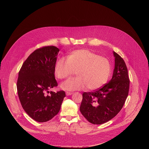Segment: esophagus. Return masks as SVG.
<instances>
[{
	"label": "esophagus",
	"instance_id": "obj_1",
	"mask_svg": "<svg viewBox=\"0 0 149 149\" xmlns=\"http://www.w3.org/2000/svg\"><path fill=\"white\" fill-rule=\"evenodd\" d=\"M72 94V93H71V92H66L67 95H71Z\"/></svg>",
	"mask_w": 149,
	"mask_h": 149
}]
</instances>
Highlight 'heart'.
Returning <instances> with one entry per match:
<instances>
[{"label":"heart","mask_w":149,"mask_h":149,"mask_svg":"<svg viewBox=\"0 0 149 149\" xmlns=\"http://www.w3.org/2000/svg\"><path fill=\"white\" fill-rule=\"evenodd\" d=\"M55 74L59 79H65L77 72L78 77L70 78L61 84L67 91L97 90L107 83L111 72V65L106 58L86 49L73 51L68 56L56 61Z\"/></svg>","instance_id":"1"}]
</instances>
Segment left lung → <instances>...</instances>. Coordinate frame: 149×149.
Instances as JSON below:
<instances>
[{
    "mask_svg": "<svg viewBox=\"0 0 149 149\" xmlns=\"http://www.w3.org/2000/svg\"><path fill=\"white\" fill-rule=\"evenodd\" d=\"M113 75L109 82L91 92H84L80 111L90 123L101 124L114 118L128 96L130 79L124 59L116 52Z\"/></svg>",
    "mask_w": 149,
    "mask_h": 149,
    "instance_id": "1",
    "label": "left lung"
}]
</instances>
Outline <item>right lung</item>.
I'll return each instance as SVG.
<instances>
[{"instance_id":"obj_1","label":"right lung","mask_w":149,"mask_h":149,"mask_svg":"<svg viewBox=\"0 0 149 149\" xmlns=\"http://www.w3.org/2000/svg\"><path fill=\"white\" fill-rule=\"evenodd\" d=\"M59 49L45 46L34 51L21 67L17 81L18 97L24 110L34 120L46 122L59 111L64 91H49L58 86L55 65Z\"/></svg>"}]
</instances>
